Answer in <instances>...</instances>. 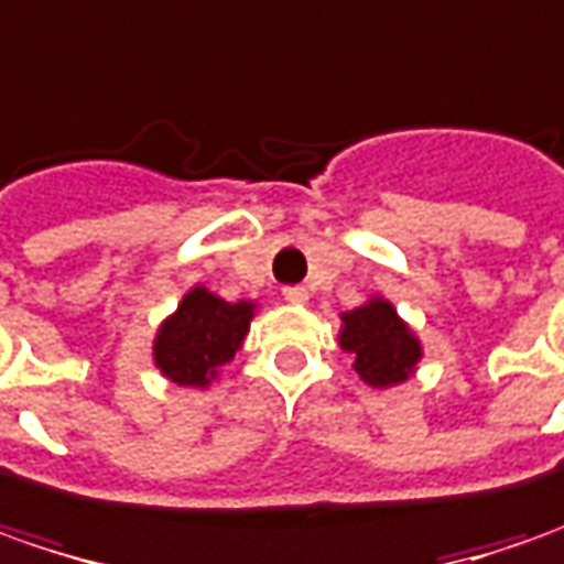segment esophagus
Wrapping results in <instances>:
<instances>
[{"mask_svg":"<svg viewBox=\"0 0 564 564\" xmlns=\"http://www.w3.org/2000/svg\"><path fill=\"white\" fill-rule=\"evenodd\" d=\"M283 300L293 302V305H305L308 302V290L305 286H286L283 290Z\"/></svg>","mask_w":564,"mask_h":564,"instance_id":"34e87169","label":"esophagus"}]
</instances>
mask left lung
<instances>
[{
  "label": "left lung",
  "mask_w": 564,
  "mask_h": 564,
  "mask_svg": "<svg viewBox=\"0 0 564 564\" xmlns=\"http://www.w3.org/2000/svg\"><path fill=\"white\" fill-rule=\"evenodd\" d=\"M340 346L356 356V371L371 387L402 383L421 359V343L387 300H368L346 312Z\"/></svg>",
  "instance_id": "left-lung-1"
}]
</instances>
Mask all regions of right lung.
Wrapping results in <instances>:
<instances>
[{
	"instance_id": "obj_1",
	"label": "right lung",
	"mask_w": 564,
	"mask_h": 564,
	"mask_svg": "<svg viewBox=\"0 0 564 564\" xmlns=\"http://www.w3.org/2000/svg\"><path fill=\"white\" fill-rule=\"evenodd\" d=\"M252 312V302H224L205 286H193L159 327L155 365L181 387H205L243 346Z\"/></svg>"
}]
</instances>
